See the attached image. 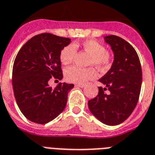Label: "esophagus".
Instances as JSON below:
<instances>
[{"instance_id":"1","label":"esophagus","mask_w":155,"mask_h":155,"mask_svg":"<svg viewBox=\"0 0 155 155\" xmlns=\"http://www.w3.org/2000/svg\"><path fill=\"white\" fill-rule=\"evenodd\" d=\"M75 87H85V84H75Z\"/></svg>"}]
</instances>
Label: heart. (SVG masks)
Masks as SVG:
<instances>
[{
  "mask_svg": "<svg viewBox=\"0 0 155 155\" xmlns=\"http://www.w3.org/2000/svg\"><path fill=\"white\" fill-rule=\"evenodd\" d=\"M82 47L90 54L88 64L94 65L100 69H106L111 65L113 55L106 50V47L95 40H87L82 43ZM77 53L75 44H68L62 49L60 53V60L64 65H68L73 61ZM97 76V71L92 67L82 68L77 66H71L64 71V77L68 82L84 84L88 80H94Z\"/></svg>",
  "mask_w": 155,
  "mask_h": 155,
  "instance_id": "obj_1",
  "label": "heart"
}]
</instances>
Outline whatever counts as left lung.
Wrapping results in <instances>:
<instances>
[{
  "label": "left lung",
  "mask_w": 155,
  "mask_h": 155,
  "mask_svg": "<svg viewBox=\"0 0 155 155\" xmlns=\"http://www.w3.org/2000/svg\"><path fill=\"white\" fill-rule=\"evenodd\" d=\"M105 39L114 51V61L99 80L105 87H98L97 95L88 101V107L103 124L117 125L132 114L137 105L142 85L141 64L128 41L116 35L106 36Z\"/></svg>",
  "instance_id": "1"
}]
</instances>
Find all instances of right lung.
<instances>
[{"mask_svg": "<svg viewBox=\"0 0 155 155\" xmlns=\"http://www.w3.org/2000/svg\"><path fill=\"white\" fill-rule=\"evenodd\" d=\"M71 39L49 33L34 36L19 49L12 68L15 101L27 119L37 124L51 121L61 114L74 84L49 87L50 79L63 78L60 53Z\"/></svg>", "mask_w": 155, "mask_h": 155, "instance_id": "right-lung-1", "label": "right lung"}]
</instances>
